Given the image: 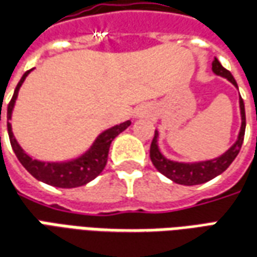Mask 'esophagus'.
I'll use <instances>...</instances> for the list:
<instances>
[{
    "label": "esophagus",
    "instance_id": "esophagus-1",
    "mask_svg": "<svg viewBox=\"0 0 257 257\" xmlns=\"http://www.w3.org/2000/svg\"><path fill=\"white\" fill-rule=\"evenodd\" d=\"M138 115H139V116L142 115V112H141V111H138Z\"/></svg>",
    "mask_w": 257,
    "mask_h": 257
}]
</instances>
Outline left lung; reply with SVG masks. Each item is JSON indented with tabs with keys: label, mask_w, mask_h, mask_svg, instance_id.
<instances>
[{
	"label": "left lung",
	"mask_w": 257,
	"mask_h": 257,
	"mask_svg": "<svg viewBox=\"0 0 257 257\" xmlns=\"http://www.w3.org/2000/svg\"><path fill=\"white\" fill-rule=\"evenodd\" d=\"M213 72L218 75V76L228 79L235 87H238L234 76L218 62L217 58H214V61H213ZM239 108H241L242 123L238 139L220 157H217L214 160H207V161H200V163H178V161H171V160L166 159L161 154V152H160L159 145H157V136H159V134L156 131L152 145H150V160H152L153 166L157 168V171L161 172L163 175H166L167 178H170L175 184L179 185L191 186V185L204 184V182H207L210 179L216 178L217 175L222 174L231 166V163L238 156L239 150H241L242 143H243L246 118H245V104H243L242 97H239Z\"/></svg>",
	"instance_id": "obj_1"
}]
</instances>
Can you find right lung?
<instances>
[{
  "mask_svg": "<svg viewBox=\"0 0 257 257\" xmlns=\"http://www.w3.org/2000/svg\"><path fill=\"white\" fill-rule=\"evenodd\" d=\"M30 71L25 72L22 79L19 80V83H18L15 91H14V96H12L10 104H8L7 126H8L11 146L14 149L18 160L21 161V164L36 179H39L41 182L51 185V186H57V188H76V186L86 185L87 182L93 181L97 175L101 174L104 167L107 164L111 142L114 141L122 131L128 128L129 125H131V121H125V122L119 123V125H115L112 128L104 131L103 134L98 135V138L94 141L93 146L83 156H80V157L72 160V161H66V163H44V161L33 160L30 156H28L23 152L22 147L19 146V143L16 142L15 136L12 134V126H11L10 122L12 110H14V105H15L16 97H18V91H19L21 86L25 82L26 76L30 73Z\"/></svg>",
  "mask_w": 257,
  "mask_h": 257,
  "instance_id": "1",
  "label": "right lung"
}]
</instances>
